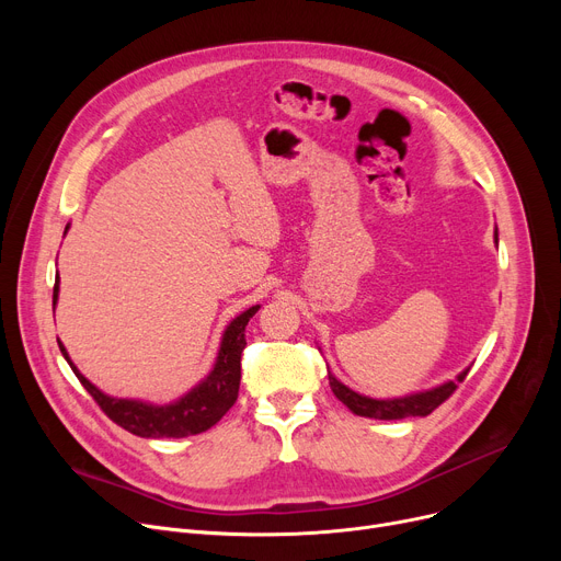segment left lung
I'll return each mask as SVG.
<instances>
[{"mask_svg":"<svg viewBox=\"0 0 561 561\" xmlns=\"http://www.w3.org/2000/svg\"><path fill=\"white\" fill-rule=\"evenodd\" d=\"M495 243H497V233H495ZM470 368L461 370L457 375V381H463ZM330 375V387L334 396L352 411V414L364 416V419H377V421H400L409 416H427L432 411L444 404L457 389V381H446V385L434 387L430 391H419L404 398H391V400H375L368 396H362L357 391L347 389L343 381H339L332 373Z\"/></svg>","mask_w":561,"mask_h":561,"instance_id":"left-lung-1","label":"left lung"}]
</instances>
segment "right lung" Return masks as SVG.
I'll list each match as a JSON object with an SVG mask.
<instances>
[{"label":"right lung","instance_id":"right-lung-1","mask_svg":"<svg viewBox=\"0 0 561 561\" xmlns=\"http://www.w3.org/2000/svg\"><path fill=\"white\" fill-rule=\"evenodd\" d=\"M56 300H58V277L54 282V307H56ZM256 311H259V305L250 307L248 311L236 316L229 322L222 334L220 350L211 373L206 375L195 389H191L186 396H182L180 400H174L170 404H152L142 400L106 396L79 373V368L70 362L68 350L64 347L61 341H58V347H61L66 362L70 364L72 373L77 375L83 389L93 396V400L100 404V409L113 423L142 438H182V436L199 434L214 427L233 407L236 398H239L245 325Z\"/></svg>","mask_w":561,"mask_h":561}]
</instances>
